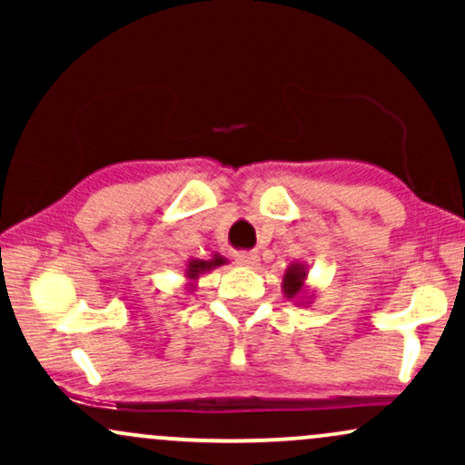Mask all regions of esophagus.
I'll return each mask as SVG.
<instances>
[{
  "label": "esophagus",
  "mask_w": 465,
  "mask_h": 465,
  "mask_svg": "<svg viewBox=\"0 0 465 465\" xmlns=\"http://www.w3.org/2000/svg\"><path fill=\"white\" fill-rule=\"evenodd\" d=\"M236 262L242 266H249V269H255L260 262V255L255 251H238L236 253Z\"/></svg>",
  "instance_id": "obj_1"
}]
</instances>
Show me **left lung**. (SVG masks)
I'll return each mask as SVG.
<instances>
[{"instance_id": "obj_1", "label": "left lung", "mask_w": 465, "mask_h": 465, "mask_svg": "<svg viewBox=\"0 0 465 465\" xmlns=\"http://www.w3.org/2000/svg\"><path fill=\"white\" fill-rule=\"evenodd\" d=\"M306 277H308V266L306 264H291L286 269L284 280H282V291H284L286 300H292L302 306H308L312 300L311 295V288L306 284Z\"/></svg>"}]
</instances>
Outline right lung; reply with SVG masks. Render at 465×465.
Here are the masks:
<instances>
[{"label":"right lung","mask_w":465,"mask_h":465,"mask_svg":"<svg viewBox=\"0 0 465 465\" xmlns=\"http://www.w3.org/2000/svg\"><path fill=\"white\" fill-rule=\"evenodd\" d=\"M227 264V258H223L221 253H212V258L207 260H199V258H190L188 264H185V282H188L190 291H194L196 282H199L201 275L210 273L214 271L216 266Z\"/></svg>","instance_id":"1"}]
</instances>
